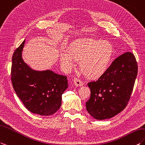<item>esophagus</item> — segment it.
I'll use <instances>...</instances> for the list:
<instances>
[{"label": "esophagus", "instance_id": "esophagus-1", "mask_svg": "<svg viewBox=\"0 0 145 145\" xmlns=\"http://www.w3.org/2000/svg\"><path fill=\"white\" fill-rule=\"evenodd\" d=\"M73 83L76 86H81L83 85L82 81L78 78H75L73 80Z\"/></svg>", "mask_w": 145, "mask_h": 145}]
</instances>
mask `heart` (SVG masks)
I'll return each instance as SVG.
<instances>
[{
	"mask_svg": "<svg viewBox=\"0 0 145 145\" xmlns=\"http://www.w3.org/2000/svg\"><path fill=\"white\" fill-rule=\"evenodd\" d=\"M114 48L107 41L84 38L74 41L69 48V52H62L60 61L67 69L75 65L80 60L81 71L89 78H97L106 73L112 61Z\"/></svg>",
	"mask_w": 145,
	"mask_h": 145,
	"instance_id": "1",
	"label": "heart"
}]
</instances>
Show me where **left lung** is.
<instances>
[{"label":"left lung","mask_w":145,"mask_h":145,"mask_svg":"<svg viewBox=\"0 0 145 145\" xmlns=\"http://www.w3.org/2000/svg\"><path fill=\"white\" fill-rule=\"evenodd\" d=\"M138 73L133 54L127 52L114 60L106 73L88 86L91 89L86 110L97 120L109 119L125 108Z\"/></svg>","instance_id":"obj_1"}]
</instances>
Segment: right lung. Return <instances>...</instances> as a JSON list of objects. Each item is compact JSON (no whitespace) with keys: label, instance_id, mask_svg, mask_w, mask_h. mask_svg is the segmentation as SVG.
Masks as SVG:
<instances>
[{"label":"right lung","instance_id":"obj_1","mask_svg":"<svg viewBox=\"0 0 145 145\" xmlns=\"http://www.w3.org/2000/svg\"><path fill=\"white\" fill-rule=\"evenodd\" d=\"M25 41L12 56L11 80L16 95L26 108L34 114L50 116L61 106L62 95L68 88L66 76L51 70L36 71L23 60Z\"/></svg>","mask_w":145,"mask_h":145}]
</instances>
